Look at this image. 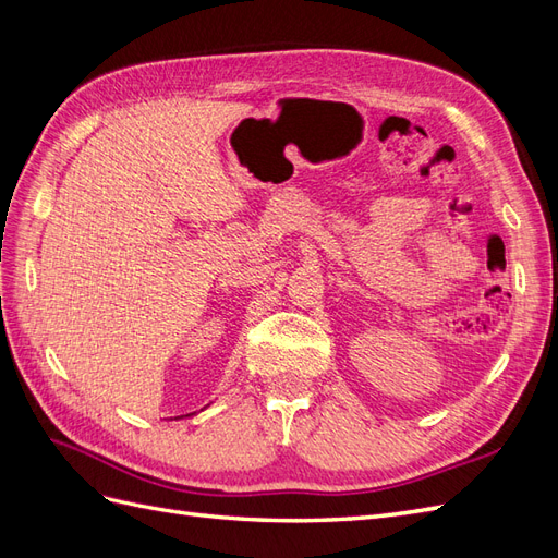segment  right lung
I'll return each mask as SVG.
<instances>
[{
    "label": "right lung",
    "instance_id": "right-lung-1",
    "mask_svg": "<svg viewBox=\"0 0 558 558\" xmlns=\"http://www.w3.org/2000/svg\"><path fill=\"white\" fill-rule=\"evenodd\" d=\"M185 416H191V414H185Z\"/></svg>",
    "mask_w": 558,
    "mask_h": 558
}]
</instances>
